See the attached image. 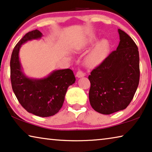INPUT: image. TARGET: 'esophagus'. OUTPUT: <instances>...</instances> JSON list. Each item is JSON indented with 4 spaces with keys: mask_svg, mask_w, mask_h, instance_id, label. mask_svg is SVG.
Returning a JSON list of instances; mask_svg holds the SVG:
<instances>
[{
    "mask_svg": "<svg viewBox=\"0 0 152 152\" xmlns=\"http://www.w3.org/2000/svg\"><path fill=\"white\" fill-rule=\"evenodd\" d=\"M76 76L77 78H82V77H84L85 76V74L82 71H78V72H77Z\"/></svg>",
    "mask_w": 152,
    "mask_h": 152,
    "instance_id": "34e87169",
    "label": "esophagus"
}]
</instances>
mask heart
<instances>
[{"label": "heart", "mask_w": 152, "mask_h": 152, "mask_svg": "<svg viewBox=\"0 0 152 152\" xmlns=\"http://www.w3.org/2000/svg\"><path fill=\"white\" fill-rule=\"evenodd\" d=\"M110 48V44L107 40L99 42L86 57V63L88 66L93 67L99 64L102 61Z\"/></svg>", "instance_id": "heart-1"}]
</instances>
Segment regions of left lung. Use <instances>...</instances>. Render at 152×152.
Segmentation results:
<instances>
[{
	"mask_svg": "<svg viewBox=\"0 0 152 152\" xmlns=\"http://www.w3.org/2000/svg\"><path fill=\"white\" fill-rule=\"evenodd\" d=\"M119 44L100 65L91 72L89 98L92 108L110 115L130 104L139 83V53L128 34L118 29Z\"/></svg>",
	"mask_w": 152,
	"mask_h": 152,
	"instance_id": "left-lung-1",
	"label": "left lung"
}]
</instances>
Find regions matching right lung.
Instances as JSON below:
<instances>
[{"label": "right lung", "mask_w": 152, "mask_h": 152, "mask_svg": "<svg viewBox=\"0 0 152 152\" xmlns=\"http://www.w3.org/2000/svg\"><path fill=\"white\" fill-rule=\"evenodd\" d=\"M42 35L37 29L30 31L14 47L10 61L11 82L18 102L26 111L47 117L59 111L67 88L75 83L76 78L70 69L54 70L40 79L28 78L24 74L19 58L20 48L28 41L40 39Z\"/></svg>", "instance_id": "1"}]
</instances>
